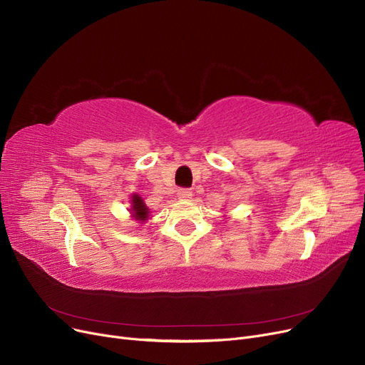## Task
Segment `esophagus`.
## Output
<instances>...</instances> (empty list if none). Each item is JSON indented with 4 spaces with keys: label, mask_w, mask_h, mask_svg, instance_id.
I'll return each instance as SVG.
<instances>
[{
    "label": "esophagus",
    "mask_w": 365,
    "mask_h": 365,
    "mask_svg": "<svg viewBox=\"0 0 365 365\" xmlns=\"http://www.w3.org/2000/svg\"><path fill=\"white\" fill-rule=\"evenodd\" d=\"M178 198L179 200H191L192 198V191H191V189H179Z\"/></svg>",
    "instance_id": "34e87169"
}]
</instances>
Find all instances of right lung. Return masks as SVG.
<instances>
[{
	"instance_id": "obj_1",
	"label": "right lung",
	"mask_w": 365,
	"mask_h": 365,
	"mask_svg": "<svg viewBox=\"0 0 365 365\" xmlns=\"http://www.w3.org/2000/svg\"><path fill=\"white\" fill-rule=\"evenodd\" d=\"M130 202H131V207L128 210L131 213L133 220H137L138 224H145V222L150 217V209L146 205L145 200L138 194H133Z\"/></svg>"
}]
</instances>
